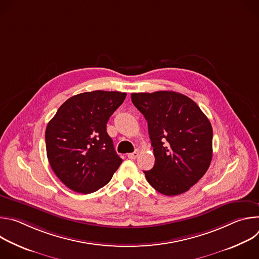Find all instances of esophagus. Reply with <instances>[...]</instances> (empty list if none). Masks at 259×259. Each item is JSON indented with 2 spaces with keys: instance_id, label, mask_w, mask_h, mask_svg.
Wrapping results in <instances>:
<instances>
[{
  "instance_id": "34e87169",
  "label": "esophagus",
  "mask_w": 259,
  "mask_h": 259,
  "mask_svg": "<svg viewBox=\"0 0 259 259\" xmlns=\"http://www.w3.org/2000/svg\"><path fill=\"white\" fill-rule=\"evenodd\" d=\"M138 151H135V152H133V153H130V154H128V158L129 159H131V160H135L137 157H138Z\"/></svg>"
}]
</instances>
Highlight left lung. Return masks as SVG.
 Wrapping results in <instances>:
<instances>
[{
	"instance_id": "left-lung-1",
	"label": "left lung",
	"mask_w": 259,
	"mask_h": 259,
	"mask_svg": "<svg viewBox=\"0 0 259 259\" xmlns=\"http://www.w3.org/2000/svg\"><path fill=\"white\" fill-rule=\"evenodd\" d=\"M131 99L149 126L155 165L143 171L151 186L165 196L189 191L212 160V126L190 97L173 92L132 93Z\"/></svg>"
}]
</instances>
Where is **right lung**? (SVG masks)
<instances>
[{
    "mask_svg": "<svg viewBox=\"0 0 259 259\" xmlns=\"http://www.w3.org/2000/svg\"><path fill=\"white\" fill-rule=\"evenodd\" d=\"M126 93L84 92L68 98L48 123L45 139L49 164L73 192L91 194L109 182L122 163L106 132V123Z\"/></svg>",
    "mask_w": 259,
    "mask_h": 259,
    "instance_id": "obj_1",
    "label": "right lung"
}]
</instances>
